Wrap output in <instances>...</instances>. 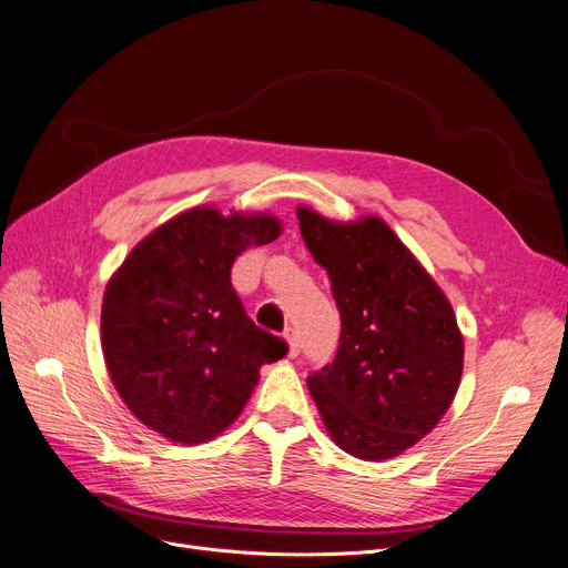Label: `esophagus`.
Instances as JSON below:
<instances>
[{"label": "esophagus", "mask_w": 568, "mask_h": 568, "mask_svg": "<svg viewBox=\"0 0 568 568\" xmlns=\"http://www.w3.org/2000/svg\"><path fill=\"white\" fill-rule=\"evenodd\" d=\"M286 342H288V358H295V356H298V354H301V348H303L298 333H295V331L286 333Z\"/></svg>", "instance_id": "esophagus-1"}]
</instances>
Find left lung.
Returning <instances> with one entry per match:
<instances>
[{
	"instance_id": "8db88e82",
	"label": "left lung",
	"mask_w": 568,
	"mask_h": 568,
	"mask_svg": "<svg viewBox=\"0 0 568 568\" xmlns=\"http://www.w3.org/2000/svg\"><path fill=\"white\" fill-rule=\"evenodd\" d=\"M298 222L342 321L335 361L307 376L310 393L342 450L388 460L439 423L460 386L453 307L386 222L337 224L310 207Z\"/></svg>"
}]
</instances>
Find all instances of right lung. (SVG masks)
Returning <instances> with one entry per match:
<instances>
[{
  "instance_id": "right-lung-1",
  "label": "right lung",
  "mask_w": 568,
  "mask_h": 568,
  "mask_svg": "<svg viewBox=\"0 0 568 568\" xmlns=\"http://www.w3.org/2000/svg\"><path fill=\"white\" fill-rule=\"evenodd\" d=\"M277 235L270 214L194 207L139 242L108 282V374L133 416L161 437H217L247 404L258 367L286 356V342L256 326L231 284L235 256Z\"/></svg>"
}]
</instances>
